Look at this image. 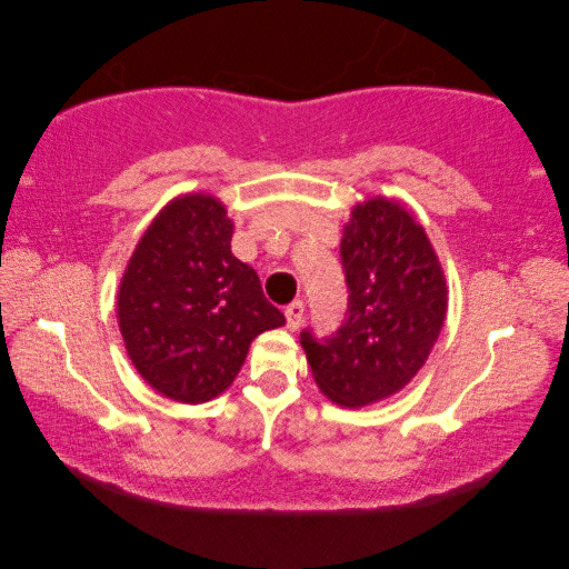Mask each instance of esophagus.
<instances>
[{
    "label": "esophagus",
    "mask_w": 569,
    "mask_h": 569,
    "mask_svg": "<svg viewBox=\"0 0 569 569\" xmlns=\"http://www.w3.org/2000/svg\"><path fill=\"white\" fill-rule=\"evenodd\" d=\"M306 316V303L303 300H293L291 306H286V322L291 330H298V325L303 322Z\"/></svg>",
    "instance_id": "esophagus-1"
}]
</instances>
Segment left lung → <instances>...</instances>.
I'll list each match as a JSON object with an SVG mask.
<instances>
[{"mask_svg": "<svg viewBox=\"0 0 569 569\" xmlns=\"http://www.w3.org/2000/svg\"><path fill=\"white\" fill-rule=\"evenodd\" d=\"M347 312L340 328L300 342L322 393L361 408L401 391L426 365L447 310L440 261L401 204L367 200L345 227Z\"/></svg>", "mask_w": 569, "mask_h": 569, "instance_id": "left-lung-1", "label": "left lung"}]
</instances>
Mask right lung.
Returning a JSON list of instances; mask_svg holds the SVG:
<instances>
[{"mask_svg":"<svg viewBox=\"0 0 569 569\" xmlns=\"http://www.w3.org/2000/svg\"><path fill=\"white\" fill-rule=\"evenodd\" d=\"M232 222L210 196H186L156 217L119 286V330L137 371L183 403L234 381L249 345L283 312L232 253Z\"/></svg>","mask_w":569,"mask_h":569,"instance_id":"add662e5","label":"right lung"}]
</instances>
